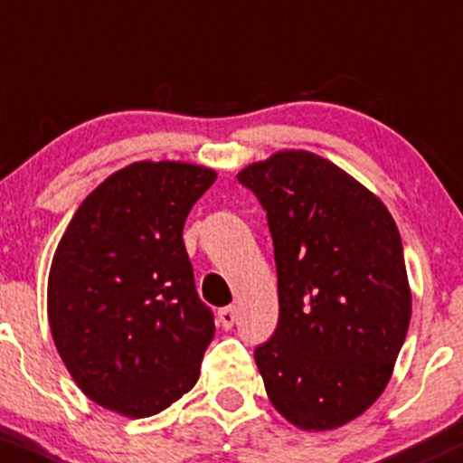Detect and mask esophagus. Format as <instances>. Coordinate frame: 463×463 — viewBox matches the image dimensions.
<instances>
[{"label": "esophagus", "instance_id": "34e87169", "mask_svg": "<svg viewBox=\"0 0 463 463\" xmlns=\"http://www.w3.org/2000/svg\"><path fill=\"white\" fill-rule=\"evenodd\" d=\"M217 317H219V324H222L223 330H231L237 321V310L232 308V306H226V308L219 310Z\"/></svg>", "mask_w": 463, "mask_h": 463}]
</instances>
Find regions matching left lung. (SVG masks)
<instances>
[{"instance_id":"obj_1","label":"left lung","mask_w":463,"mask_h":463,"mask_svg":"<svg viewBox=\"0 0 463 463\" xmlns=\"http://www.w3.org/2000/svg\"><path fill=\"white\" fill-rule=\"evenodd\" d=\"M237 182L266 211L275 246L279 321L255 348L269 399L304 430L348 424L383 392L411 324L395 219L306 150L252 164Z\"/></svg>"}]
</instances>
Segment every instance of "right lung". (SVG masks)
<instances>
[{"label": "right lung", "instance_id": "right-lung-1", "mask_svg": "<svg viewBox=\"0 0 463 463\" xmlns=\"http://www.w3.org/2000/svg\"><path fill=\"white\" fill-rule=\"evenodd\" d=\"M211 168L137 162L77 208L52 257L48 321L77 386L150 417L197 383L215 315L199 299L182 232Z\"/></svg>", "mask_w": 463, "mask_h": 463}]
</instances>
